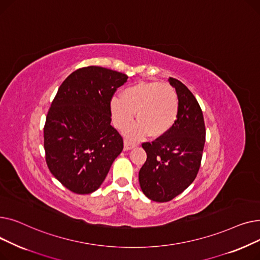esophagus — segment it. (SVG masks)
Returning a JSON list of instances; mask_svg holds the SVG:
<instances>
[{
  "instance_id": "1",
  "label": "esophagus",
  "mask_w": 260,
  "mask_h": 260,
  "mask_svg": "<svg viewBox=\"0 0 260 260\" xmlns=\"http://www.w3.org/2000/svg\"><path fill=\"white\" fill-rule=\"evenodd\" d=\"M135 146H136L135 143L129 142V141H127V140H124V149H125V151H129V149L134 148Z\"/></svg>"
}]
</instances>
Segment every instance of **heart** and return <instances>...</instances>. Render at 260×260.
<instances>
[{"label": "heart", "mask_w": 260, "mask_h": 260, "mask_svg": "<svg viewBox=\"0 0 260 260\" xmlns=\"http://www.w3.org/2000/svg\"><path fill=\"white\" fill-rule=\"evenodd\" d=\"M109 108L114 124L119 129L126 127L136 113L138 121L126 128L127 137L140 139L149 134L153 138H159L167 135L176 123L179 100L170 84L140 81L123 90L122 97H113Z\"/></svg>", "instance_id": "b5f03b06"}]
</instances>
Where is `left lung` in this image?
Returning <instances> with one entry per match:
<instances>
[{
  "label": "left lung",
  "instance_id": "left-lung-1",
  "mask_svg": "<svg viewBox=\"0 0 260 260\" xmlns=\"http://www.w3.org/2000/svg\"><path fill=\"white\" fill-rule=\"evenodd\" d=\"M179 100V113L172 129L152 143H142L147 158L139 172L143 194L167 202L195 180L206 142L202 111L194 94L179 80L170 78Z\"/></svg>",
  "mask_w": 260,
  "mask_h": 260
}]
</instances>
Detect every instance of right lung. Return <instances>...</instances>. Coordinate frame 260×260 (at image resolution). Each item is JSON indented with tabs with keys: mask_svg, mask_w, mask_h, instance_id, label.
<instances>
[{
	"mask_svg": "<svg viewBox=\"0 0 260 260\" xmlns=\"http://www.w3.org/2000/svg\"><path fill=\"white\" fill-rule=\"evenodd\" d=\"M127 78L100 66L80 68L64 80L51 103L44 126L46 163L76 194L97 190L122 152L109 103Z\"/></svg>",
	"mask_w": 260,
	"mask_h": 260,
	"instance_id": "add662e5",
	"label": "right lung"
}]
</instances>
